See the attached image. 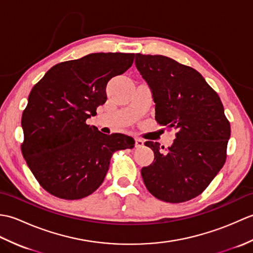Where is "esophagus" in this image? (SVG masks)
Here are the masks:
<instances>
[{
	"label": "esophagus",
	"mask_w": 253,
	"mask_h": 253,
	"mask_svg": "<svg viewBox=\"0 0 253 253\" xmlns=\"http://www.w3.org/2000/svg\"><path fill=\"white\" fill-rule=\"evenodd\" d=\"M135 141H136V148H142L143 147L144 140H142L141 138H136Z\"/></svg>",
	"instance_id": "obj_1"
}]
</instances>
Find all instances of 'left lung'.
Masks as SVG:
<instances>
[{
    "label": "left lung",
    "mask_w": 253,
    "mask_h": 253,
    "mask_svg": "<svg viewBox=\"0 0 253 253\" xmlns=\"http://www.w3.org/2000/svg\"><path fill=\"white\" fill-rule=\"evenodd\" d=\"M135 64L151 89L155 120L176 129L166 152L159 142L144 143L154 152L153 163L141 169L144 185L165 202L191 200L226 161L230 125L221 99L200 73L173 58L137 53Z\"/></svg>",
    "instance_id": "obj_1"
}]
</instances>
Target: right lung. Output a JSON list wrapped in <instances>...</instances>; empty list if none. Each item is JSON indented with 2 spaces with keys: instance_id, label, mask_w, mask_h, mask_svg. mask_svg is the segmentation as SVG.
<instances>
[{
  "instance_id": "add662e5",
  "label": "right lung",
  "mask_w": 253,
  "mask_h": 253,
  "mask_svg": "<svg viewBox=\"0 0 253 253\" xmlns=\"http://www.w3.org/2000/svg\"><path fill=\"white\" fill-rule=\"evenodd\" d=\"M133 53H92L58 63L35 84L21 117V152L43 189L65 200L94 192L113 153L131 149L123 133L105 135L85 121L105 103L106 84L129 68Z\"/></svg>"
}]
</instances>
